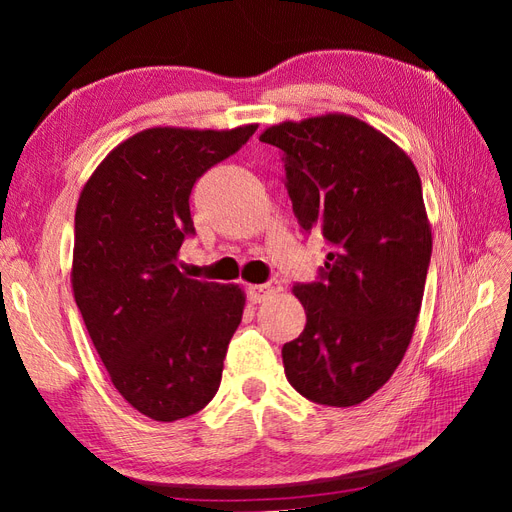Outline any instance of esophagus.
<instances>
[{"label":"esophagus","mask_w":512,"mask_h":512,"mask_svg":"<svg viewBox=\"0 0 512 512\" xmlns=\"http://www.w3.org/2000/svg\"><path fill=\"white\" fill-rule=\"evenodd\" d=\"M277 292H282V284L277 282V280H271V282H267V284H258V286H250V288H247V294H250L252 303L267 301V299L275 297Z\"/></svg>","instance_id":"obj_1"}]
</instances>
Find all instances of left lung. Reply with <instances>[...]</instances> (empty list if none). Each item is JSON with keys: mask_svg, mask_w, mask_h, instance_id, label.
I'll list each match as a JSON object with an SVG mask.
<instances>
[{"mask_svg": "<svg viewBox=\"0 0 512 512\" xmlns=\"http://www.w3.org/2000/svg\"><path fill=\"white\" fill-rule=\"evenodd\" d=\"M284 153L299 226L329 243L320 282L292 286L303 333L284 344L288 382L309 401L350 408L389 382L421 312L431 224L408 153L344 113L282 121L260 134Z\"/></svg>", "mask_w": 512, "mask_h": 512, "instance_id": "1", "label": "left lung"}]
</instances>
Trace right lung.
<instances>
[{
  "label": "right lung",
  "instance_id": "add662e5",
  "mask_svg": "<svg viewBox=\"0 0 512 512\" xmlns=\"http://www.w3.org/2000/svg\"><path fill=\"white\" fill-rule=\"evenodd\" d=\"M256 128H147L108 153L81 190L74 301L115 389L153 421L196 414L220 389L245 292L192 280L177 256L194 232V183Z\"/></svg>",
  "mask_w": 512,
  "mask_h": 512
}]
</instances>
